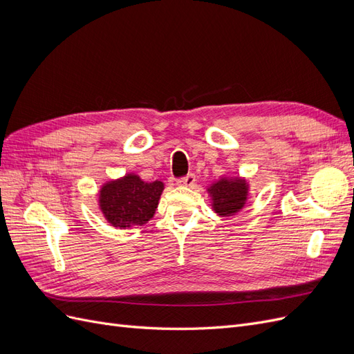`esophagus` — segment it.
I'll return each instance as SVG.
<instances>
[{
	"mask_svg": "<svg viewBox=\"0 0 354 354\" xmlns=\"http://www.w3.org/2000/svg\"><path fill=\"white\" fill-rule=\"evenodd\" d=\"M177 185L181 187H194L196 185V177L194 174H189L183 178L177 180Z\"/></svg>",
	"mask_w": 354,
	"mask_h": 354,
	"instance_id": "obj_1",
	"label": "esophagus"
}]
</instances>
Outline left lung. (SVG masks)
<instances>
[{
    "mask_svg": "<svg viewBox=\"0 0 354 354\" xmlns=\"http://www.w3.org/2000/svg\"><path fill=\"white\" fill-rule=\"evenodd\" d=\"M212 211L220 217H233L250 196V181L241 176L224 174L207 187Z\"/></svg>",
    "mask_w": 354,
    "mask_h": 354,
    "instance_id": "1",
    "label": "left lung"
}]
</instances>
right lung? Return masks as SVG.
<instances>
[{
    "label": "right lung",
    "instance_id": "1",
    "mask_svg": "<svg viewBox=\"0 0 354 354\" xmlns=\"http://www.w3.org/2000/svg\"><path fill=\"white\" fill-rule=\"evenodd\" d=\"M164 187L165 185L159 180L146 183L138 174L127 173L100 186L99 209L115 229L143 226L153 218Z\"/></svg>",
    "mask_w": 354,
    "mask_h": 354
}]
</instances>
